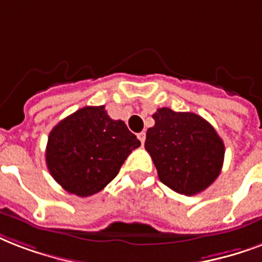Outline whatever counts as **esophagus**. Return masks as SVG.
<instances>
[{"label": "esophagus", "instance_id": "1", "mask_svg": "<svg viewBox=\"0 0 262 262\" xmlns=\"http://www.w3.org/2000/svg\"><path fill=\"white\" fill-rule=\"evenodd\" d=\"M138 139H139L142 145H143V143H145V139H146V134L145 133H139V134H138Z\"/></svg>", "mask_w": 262, "mask_h": 262}]
</instances>
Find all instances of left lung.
I'll return each instance as SVG.
<instances>
[{"instance_id": "obj_1", "label": "left lung", "mask_w": 262, "mask_h": 262, "mask_svg": "<svg viewBox=\"0 0 262 262\" xmlns=\"http://www.w3.org/2000/svg\"><path fill=\"white\" fill-rule=\"evenodd\" d=\"M146 133L145 147L160 180L173 191L195 195L217 179L224 143L216 129L191 112L160 108Z\"/></svg>"}]
</instances>
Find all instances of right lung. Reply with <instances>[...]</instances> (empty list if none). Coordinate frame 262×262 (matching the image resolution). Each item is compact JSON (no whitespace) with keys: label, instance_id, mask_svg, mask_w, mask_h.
<instances>
[{"label":"right lung","instance_id":"obj_1","mask_svg":"<svg viewBox=\"0 0 262 262\" xmlns=\"http://www.w3.org/2000/svg\"><path fill=\"white\" fill-rule=\"evenodd\" d=\"M139 146L124 121L111 119L105 106H84L50 131L46 165L66 191L89 196L111 183Z\"/></svg>","mask_w":262,"mask_h":262}]
</instances>
